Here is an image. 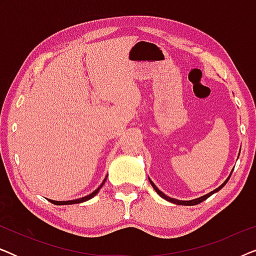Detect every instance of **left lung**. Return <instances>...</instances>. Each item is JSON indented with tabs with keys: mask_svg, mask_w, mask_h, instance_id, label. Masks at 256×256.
Listing matches in <instances>:
<instances>
[{
	"mask_svg": "<svg viewBox=\"0 0 256 256\" xmlns=\"http://www.w3.org/2000/svg\"><path fill=\"white\" fill-rule=\"evenodd\" d=\"M230 177L227 178V180L224 182V183L220 185L219 188H216V190H213L212 192H210V194H205V196H202V197H200V198H197V199H192V200H178V199H174V198H170V197H168L166 194H164L162 191L160 190H158V188L156 186L155 184L152 183V180H149V182H150V184H152V186L154 188V190H155L157 194H158L160 197L162 198H164V199H166L168 202H174V204H177V205H186V206H192V205H197V204H200L202 202H204L205 199H208L210 196H212L213 194H216V192H218L220 188H224V185H225L227 182H228V180H230Z\"/></svg>",
	"mask_w": 256,
	"mask_h": 256,
	"instance_id": "1",
	"label": "left lung"
}]
</instances>
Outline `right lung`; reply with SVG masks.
I'll return each mask as SVG.
<instances>
[{
  "label": "right lung",
  "mask_w": 256,
  "mask_h": 256,
  "mask_svg": "<svg viewBox=\"0 0 256 256\" xmlns=\"http://www.w3.org/2000/svg\"><path fill=\"white\" fill-rule=\"evenodd\" d=\"M107 180V178H104V182H102V183H101L100 186L98 188L96 191H93L90 194L86 196V197H82V198H79V199H74V200H68V202H57V200H51V199H48V200H50L52 204H54V205H68V204H79V202H84L88 200V199H90V198H93L94 196H96L98 192H99V190H100L101 188H102V185L104 184V180Z\"/></svg>",
  "instance_id": "right-lung-1"
}]
</instances>
